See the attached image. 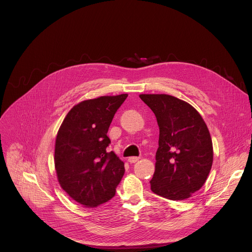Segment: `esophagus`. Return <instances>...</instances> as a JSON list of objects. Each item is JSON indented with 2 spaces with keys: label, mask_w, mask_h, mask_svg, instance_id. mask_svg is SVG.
I'll list each match as a JSON object with an SVG mask.
<instances>
[{
  "label": "esophagus",
  "mask_w": 252,
  "mask_h": 252,
  "mask_svg": "<svg viewBox=\"0 0 252 252\" xmlns=\"http://www.w3.org/2000/svg\"><path fill=\"white\" fill-rule=\"evenodd\" d=\"M139 159V158H137V157H130V158H128V162L129 163H134V162H136L137 160Z\"/></svg>",
  "instance_id": "esophagus-1"
}]
</instances>
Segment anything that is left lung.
Returning a JSON list of instances; mask_svg holds the SVG:
<instances>
[{
	"label": "left lung",
	"instance_id": "obj_1",
	"mask_svg": "<svg viewBox=\"0 0 252 252\" xmlns=\"http://www.w3.org/2000/svg\"><path fill=\"white\" fill-rule=\"evenodd\" d=\"M159 127L156 170L151 189L170 200H184L204 185L213 161L212 140L202 117L175 96L139 94Z\"/></svg>",
	"mask_w": 252,
	"mask_h": 252
}]
</instances>
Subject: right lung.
Returning a JSON list of instances; mask_svg holds the SVG:
<instances>
[{
	"label": "right lung",
	"mask_w": 252,
	"mask_h": 252,
	"mask_svg": "<svg viewBox=\"0 0 252 252\" xmlns=\"http://www.w3.org/2000/svg\"><path fill=\"white\" fill-rule=\"evenodd\" d=\"M127 94L103 95L76 104L56 137L55 168L61 188L86 207L112 199L125 173V163L107 153L106 135L116 112Z\"/></svg>",
	"instance_id": "add662e5"
}]
</instances>
